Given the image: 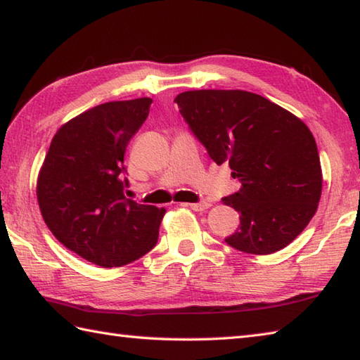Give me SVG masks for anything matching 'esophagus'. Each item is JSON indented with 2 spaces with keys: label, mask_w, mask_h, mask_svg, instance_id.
Returning a JSON list of instances; mask_svg holds the SVG:
<instances>
[{
  "label": "esophagus",
  "mask_w": 360,
  "mask_h": 360,
  "mask_svg": "<svg viewBox=\"0 0 360 360\" xmlns=\"http://www.w3.org/2000/svg\"><path fill=\"white\" fill-rule=\"evenodd\" d=\"M186 207H190L194 212H204L205 209H209L210 204L209 202H194V204H184Z\"/></svg>",
  "instance_id": "34e87169"
}]
</instances>
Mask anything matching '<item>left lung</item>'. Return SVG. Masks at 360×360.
Listing matches in <instances>:
<instances>
[{
    "instance_id": "left-lung-1",
    "label": "left lung",
    "mask_w": 360,
    "mask_h": 360,
    "mask_svg": "<svg viewBox=\"0 0 360 360\" xmlns=\"http://www.w3.org/2000/svg\"><path fill=\"white\" fill-rule=\"evenodd\" d=\"M217 164L228 161L242 188L223 198L240 215L226 238L250 255H272L307 228L323 191L318 147L308 126L267 98L243 90H193L175 98Z\"/></svg>"
}]
</instances>
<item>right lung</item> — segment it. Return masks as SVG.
Returning a JSON list of instances; mask_svg holds the SVG:
<instances>
[{"mask_svg": "<svg viewBox=\"0 0 360 360\" xmlns=\"http://www.w3.org/2000/svg\"><path fill=\"white\" fill-rule=\"evenodd\" d=\"M150 104V98L112 101L69 120L37 175V202L56 240L105 269L147 255L166 213L124 196V151Z\"/></svg>", "mask_w": 360, "mask_h": 360, "instance_id": "obj_1", "label": "right lung"}]
</instances>
